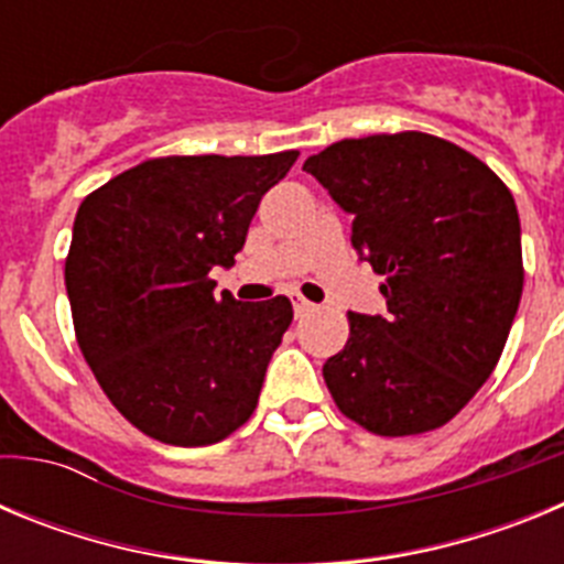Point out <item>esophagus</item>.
Wrapping results in <instances>:
<instances>
[{
	"label": "esophagus",
	"mask_w": 564,
	"mask_h": 564,
	"mask_svg": "<svg viewBox=\"0 0 564 564\" xmlns=\"http://www.w3.org/2000/svg\"><path fill=\"white\" fill-rule=\"evenodd\" d=\"M311 311H313V305H311V302H307V299L293 296V313H296V318L307 316V313H311Z\"/></svg>",
	"instance_id": "obj_1"
}]
</instances>
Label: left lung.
<instances>
[{
	"label": "left lung",
	"instance_id": "obj_1",
	"mask_svg": "<svg viewBox=\"0 0 564 564\" xmlns=\"http://www.w3.org/2000/svg\"><path fill=\"white\" fill-rule=\"evenodd\" d=\"M341 212L387 311L350 313L325 361L338 410L376 435H421L471 401L522 296L520 214L475 154L423 132L338 141L305 161Z\"/></svg>",
	"mask_w": 564,
	"mask_h": 564
}]
</instances>
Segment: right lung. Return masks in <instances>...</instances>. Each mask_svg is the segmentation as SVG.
I'll list each match as a JSON object with an SVG mask.
<instances>
[{
	"instance_id": "1",
	"label": "right lung",
	"mask_w": 564,
	"mask_h": 564,
	"mask_svg": "<svg viewBox=\"0 0 564 564\" xmlns=\"http://www.w3.org/2000/svg\"><path fill=\"white\" fill-rule=\"evenodd\" d=\"M299 152L174 154L118 174L82 203L64 265L78 347L143 435L208 446L253 415L291 327L288 296L214 299L259 200Z\"/></svg>"
}]
</instances>
